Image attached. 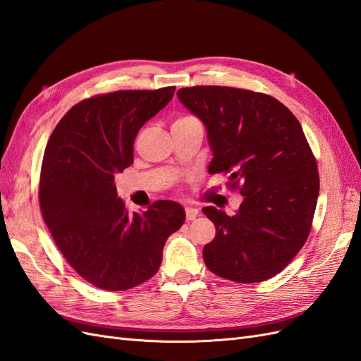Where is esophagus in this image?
Wrapping results in <instances>:
<instances>
[{"label":"esophagus","instance_id":"esophagus-1","mask_svg":"<svg viewBox=\"0 0 361 361\" xmlns=\"http://www.w3.org/2000/svg\"><path fill=\"white\" fill-rule=\"evenodd\" d=\"M198 214H200V210H198V209H195V207H186V219H188V221L197 219Z\"/></svg>","mask_w":361,"mask_h":361}]
</instances>
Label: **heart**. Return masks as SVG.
I'll return each mask as SVG.
<instances>
[{"label": "heart", "instance_id": "heart-1", "mask_svg": "<svg viewBox=\"0 0 361 361\" xmlns=\"http://www.w3.org/2000/svg\"><path fill=\"white\" fill-rule=\"evenodd\" d=\"M186 118H192V116H183V118H180V119H186Z\"/></svg>", "mask_w": 361, "mask_h": 361}]
</instances>
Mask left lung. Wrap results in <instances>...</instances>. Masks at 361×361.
<instances>
[{"instance_id": "1", "label": "left lung", "mask_w": 361, "mask_h": 361, "mask_svg": "<svg viewBox=\"0 0 361 361\" xmlns=\"http://www.w3.org/2000/svg\"><path fill=\"white\" fill-rule=\"evenodd\" d=\"M207 130L210 173H228L243 201L234 216L202 213L216 238L204 246L209 269L235 283H260L281 272L304 246L319 195V173L300 121L259 92L195 86L177 92Z\"/></svg>"}]
</instances>
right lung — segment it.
<instances>
[{
    "instance_id": "1",
    "label": "right lung",
    "mask_w": 361,
    "mask_h": 361,
    "mask_svg": "<svg viewBox=\"0 0 361 361\" xmlns=\"http://www.w3.org/2000/svg\"><path fill=\"white\" fill-rule=\"evenodd\" d=\"M175 87L118 90L78 102L57 123L44 154L39 202L60 252L86 281L118 292L159 271L163 246L186 219L183 205L157 201L130 213L115 173L133 163L143 123Z\"/></svg>"
}]
</instances>
